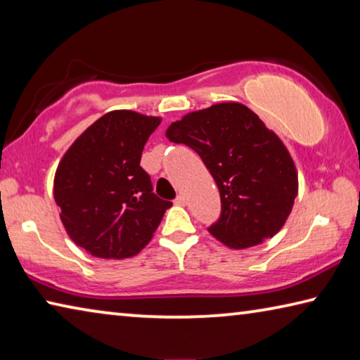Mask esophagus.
I'll return each instance as SVG.
<instances>
[{
  "label": "esophagus",
  "mask_w": 360,
  "mask_h": 360,
  "mask_svg": "<svg viewBox=\"0 0 360 360\" xmlns=\"http://www.w3.org/2000/svg\"><path fill=\"white\" fill-rule=\"evenodd\" d=\"M176 203H178V205H182V206H184V205H187V197H186V195H178V198H176Z\"/></svg>",
  "instance_id": "esophagus-1"
}]
</instances>
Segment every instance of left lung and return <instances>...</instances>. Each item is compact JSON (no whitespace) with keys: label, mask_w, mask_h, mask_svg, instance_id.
I'll return each instance as SVG.
<instances>
[{"label":"left lung","mask_w":360,"mask_h":360,"mask_svg":"<svg viewBox=\"0 0 360 360\" xmlns=\"http://www.w3.org/2000/svg\"><path fill=\"white\" fill-rule=\"evenodd\" d=\"M202 157L221 193L222 212L210 233L230 249L276 235L298 192L295 163L275 131L241 103H217L186 114L167 130Z\"/></svg>","instance_id":"obj_1"}]
</instances>
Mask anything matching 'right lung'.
<instances>
[{
  "label": "right lung",
  "mask_w": 360,
  "mask_h": 360,
  "mask_svg": "<svg viewBox=\"0 0 360 360\" xmlns=\"http://www.w3.org/2000/svg\"><path fill=\"white\" fill-rule=\"evenodd\" d=\"M160 122L129 109L108 112L58 163L53 198L60 219L70 238L94 257L136 255L172 208L152 192L149 174L139 167L144 144Z\"/></svg>",
  "instance_id": "obj_1"
}]
</instances>
